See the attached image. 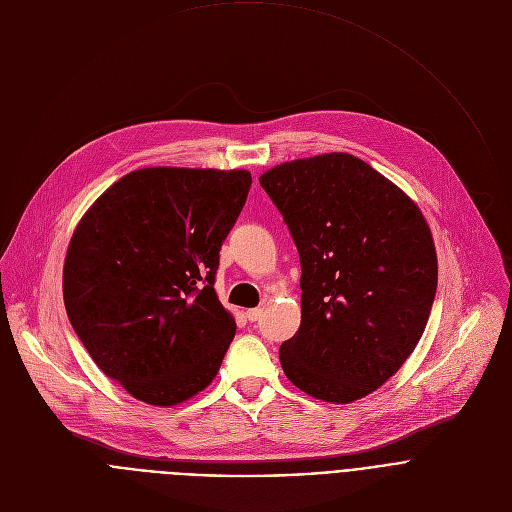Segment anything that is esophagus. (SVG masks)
I'll list each match as a JSON object with an SVG mask.
<instances>
[{"instance_id": "1", "label": "esophagus", "mask_w": 512, "mask_h": 512, "mask_svg": "<svg viewBox=\"0 0 512 512\" xmlns=\"http://www.w3.org/2000/svg\"><path fill=\"white\" fill-rule=\"evenodd\" d=\"M260 315H262V309H260V307H256V309H248V311H246V319H248V321H258V319H260Z\"/></svg>"}]
</instances>
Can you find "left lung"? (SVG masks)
Returning a JSON list of instances; mask_svg holds the SVG:
<instances>
[{"label": "left lung", "mask_w": 512, "mask_h": 512, "mask_svg": "<svg viewBox=\"0 0 512 512\" xmlns=\"http://www.w3.org/2000/svg\"><path fill=\"white\" fill-rule=\"evenodd\" d=\"M301 260V327L280 364L303 392L352 403L413 354L435 291L437 256L419 207L364 160L331 152L260 177Z\"/></svg>", "instance_id": "left-lung-1"}]
</instances>
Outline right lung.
<instances>
[{
  "label": "right lung",
  "instance_id": "obj_1",
  "mask_svg": "<svg viewBox=\"0 0 512 512\" xmlns=\"http://www.w3.org/2000/svg\"><path fill=\"white\" fill-rule=\"evenodd\" d=\"M250 185L248 170L142 168L77 225L67 315L93 362L134 399L170 407L215 378L236 335L213 289L219 250Z\"/></svg>",
  "mask_w": 512,
  "mask_h": 512
}]
</instances>
